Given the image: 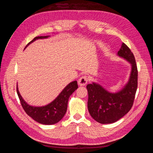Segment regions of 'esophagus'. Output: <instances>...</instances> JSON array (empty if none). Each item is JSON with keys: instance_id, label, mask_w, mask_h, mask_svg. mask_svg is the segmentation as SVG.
Segmentation results:
<instances>
[{"instance_id": "34e87169", "label": "esophagus", "mask_w": 153, "mask_h": 153, "mask_svg": "<svg viewBox=\"0 0 153 153\" xmlns=\"http://www.w3.org/2000/svg\"><path fill=\"white\" fill-rule=\"evenodd\" d=\"M88 82V78L87 76H82L78 80V84L80 86H84Z\"/></svg>"}]
</instances>
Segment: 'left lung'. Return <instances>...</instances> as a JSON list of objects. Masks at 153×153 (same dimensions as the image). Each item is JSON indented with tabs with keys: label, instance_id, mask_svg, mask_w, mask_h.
I'll return each instance as SVG.
<instances>
[{
	"label": "left lung",
	"instance_id": "1",
	"mask_svg": "<svg viewBox=\"0 0 153 153\" xmlns=\"http://www.w3.org/2000/svg\"><path fill=\"white\" fill-rule=\"evenodd\" d=\"M117 55L131 64V70L127 84L117 92H110L92 82L87 85L89 94L88 110L91 117L101 124L117 121L131 108L137 89L138 71L135 59L128 46L122 43Z\"/></svg>",
	"mask_w": 153,
	"mask_h": 153
}]
</instances>
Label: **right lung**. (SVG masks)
<instances>
[{"instance_id":"obj_1","label":"right lung","mask_w":153,"mask_h":153,"mask_svg":"<svg viewBox=\"0 0 153 153\" xmlns=\"http://www.w3.org/2000/svg\"><path fill=\"white\" fill-rule=\"evenodd\" d=\"M49 36L36 37L27 45L25 48L37 39L48 38ZM16 87L18 98L20 99L23 108L27 114L36 122L43 124L50 125L57 123L63 118L66 112L69 96L77 89L78 84L76 81L69 83L53 101L43 106H33L25 102L20 94L18 85Z\"/></svg>"}]
</instances>
